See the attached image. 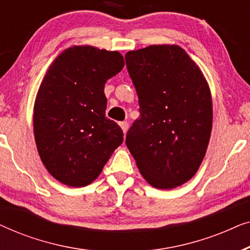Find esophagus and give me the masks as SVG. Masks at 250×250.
Returning <instances> with one entry per match:
<instances>
[{"mask_svg": "<svg viewBox=\"0 0 250 250\" xmlns=\"http://www.w3.org/2000/svg\"><path fill=\"white\" fill-rule=\"evenodd\" d=\"M119 125H121V127L123 129V132H124V134H126V132H127V129H128V123L127 122H122Z\"/></svg>", "mask_w": 250, "mask_h": 250, "instance_id": "obj_1", "label": "esophagus"}]
</instances>
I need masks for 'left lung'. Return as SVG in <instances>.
I'll use <instances>...</instances> for the list:
<instances>
[{"label":"left lung","mask_w":250,"mask_h":250,"mask_svg":"<svg viewBox=\"0 0 250 250\" xmlns=\"http://www.w3.org/2000/svg\"><path fill=\"white\" fill-rule=\"evenodd\" d=\"M125 60L141 115L126 146L150 186H182L199 169L209 143L213 102L206 78L175 44L128 51Z\"/></svg>","instance_id":"left-lung-1"}]
</instances>
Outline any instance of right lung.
<instances>
[{
  "label": "right lung",
  "mask_w": 250,
  "mask_h": 250,
  "mask_svg": "<svg viewBox=\"0 0 250 250\" xmlns=\"http://www.w3.org/2000/svg\"><path fill=\"white\" fill-rule=\"evenodd\" d=\"M124 64L118 51L75 45L47 69L34 104V136L43 165L62 184H91L123 143L122 128L105 117L104 84Z\"/></svg>",
  "instance_id": "right-lung-1"
}]
</instances>
